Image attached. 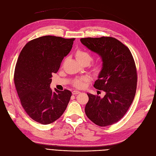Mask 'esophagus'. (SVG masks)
<instances>
[{
    "mask_svg": "<svg viewBox=\"0 0 156 156\" xmlns=\"http://www.w3.org/2000/svg\"><path fill=\"white\" fill-rule=\"evenodd\" d=\"M80 93V92L79 91H77V90H73V92H72V94L73 95H75V94H79Z\"/></svg>",
    "mask_w": 156,
    "mask_h": 156,
    "instance_id": "34e87169",
    "label": "esophagus"
}]
</instances>
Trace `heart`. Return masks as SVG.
<instances>
[{
  "instance_id": "heart-1",
  "label": "heart",
  "mask_w": 156,
  "mask_h": 156,
  "mask_svg": "<svg viewBox=\"0 0 156 156\" xmlns=\"http://www.w3.org/2000/svg\"><path fill=\"white\" fill-rule=\"evenodd\" d=\"M75 57H76L77 60L79 62H83V61H88L90 62V61L91 60L92 58L91 55L87 51L81 49H79L76 51V53H75ZM101 68L102 64L100 62H98L94 65L93 71L94 73H98L101 70ZM87 81H88V79L86 77H83L78 79H75L73 81V84L77 88H82L84 86V84Z\"/></svg>"
}]
</instances>
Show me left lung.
Masks as SVG:
<instances>
[{
	"label": "left lung",
	"mask_w": 156,
	"mask_h": 156,
	"mask_svg": "<svg viewBox=\"0 0 156 156\" xmlns=\"http://www.w3.org/2000/svg\"><path fill=\"white\" fill-rule=\"evenodd\" d=\"M80 40L101 58L102 68L94 87L105 92L103 98L87 93L86 115L98 126L115 124L124 116L135 98L137 75L133 56L126 45L114 37Z\"/></svg>",
	"instance_id": "obj_1"
}]
</instances>
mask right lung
Wrapping results in <instances>:
<instances>
[{
  "label": "right lung",
  "instance_id": "obj_1",
  "mask_svg": "<svg viewBox=\"0 0 156 156\" xmlns=\"http://www.w3.org/2000/svg\"><path fill=\"white\" fill-rule=\"evenodd\" d=\"M74 38L45 36L25 45L17 59L14 83L21 105L32 120L49 124L58 119L72 96L68 90L55 89L50 84L63 58L72 48Z\"/></svg>",
  "mask_w": 156,
  "mask_h": 156
}]
</instances>
